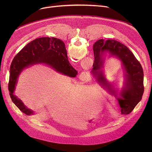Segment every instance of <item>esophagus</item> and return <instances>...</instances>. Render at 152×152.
I'll list each match as a JSON object with an SVG mask.
<instances>
[{
	"label": "esophagus",
	"instance_id": "esophagus-1",
	"mask_svg": "<svg viewBox=\"0 0 152 152\" xmlns=\"http://www.w3.org/2000/svg\"><path fill=\"white\" fill-rule=\"evenodd\" d=\"M81 77L83 79H85L86 77V72H83V73H81Z\"/></svg>",
	"mask_w": 152,
	"mask_h": 152
}]
</instances>
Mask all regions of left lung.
<instances>
[{"label": "left lung", "mask_w": 152, "mask_h": 152, "mask_svg": "<svg viewBox=\"0 0 152 152\" xmlns=\"http://www.w3.org/2000/svg\"><path fill=\"white\" fill-rule=\"evenodd\" d=\"M93 50L94 61L91 73L99 83L107 87L109 92L115 96V91L106 81L101 69L104 63L103 55L108 52L110 56H115L122 61L125 82L121 93L122 97H116L121 107V114H129L141 100L144 91L143 71L140 63L128 48L113 39L99 40L94 44Z\"/></svg>", "instance_id": "1"}]
</instances>
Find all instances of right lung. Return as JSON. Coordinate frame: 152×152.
I'll return each instance as SVG.
<instances>
[{
	"label": "right lung",
	"instance_id": "add662e5",
	"mask_svg": "<svg viewBox=\"0 0 152 152\" xmlns=\"http://www.w3.org/2000/svg\"><path fill=\"white\" fill-rule=\"evenodd\" d=\"M37 63H44L59 73L75 77L77 72L68 61L66 47L61 40L55 37H39L28 43L14 57L10 68L9 94L12 100L23 113L34 115L14 95L19 75L23 69Z\"/></svg>",
	"mask_w": 152,
	"mask_h": 152
}]
</instances>
